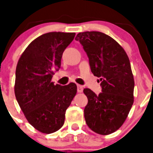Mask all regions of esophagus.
<instances>
[{
	"label": "esophagus",
	"instance_id": "1",
	"mask_svg": "<svg viewBox=\"0 0 153 153\" xmlns=\"http://www.w3.org/2000/svg\"><path fill=\"white\" fill-rule=\"evenodd\" d=\"M83 90V86L81 85H77V92L78 93H82Z\"/></svg>",
	"mask_w": 153,
	"mask_h": 153
}]
</instances>
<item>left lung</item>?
Masks as SVG:
<instances>
[{
	"instance_id": "obj_1",
	"label": "left lung",
	"mask_w": 153,
	"mask_h": 153,
	"mask_svg": "<svg viewBox=\"0 0 153 153\" xmlns=\"http://www.w3.org/2000/svg\"><path fill=\"white\" fill-rule=\"evenodd\" d=\"M89 58L93 75L100 78L102 92L83 90L88 103L84 117L98 134L115 132L125 122L133 104L134 79L126 53L111 36L99 31L79 33L75 38Z\"/></svg>"
}]
</instances>
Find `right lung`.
Returning a JSON list of instances; mask_svg holds the SVG:
<instances>
[{
    "mask_svg": "<svg viewBox=\"0 0 153 153\" xmlns=\"http://www.w3.org/2000/svg\"><path fill=\"white\" fill-rule=\"evenodd\" d=\"M75 33L50 32L31 42L18 60L14 93L17 101L30 125L44 133L63 126L66 110L76 93V85H54V71L61 66L64 50Z\"/></svg>",
    "mask_w": 153,
    "mask_h": 153,
    "instance_id": "obj_1",
    "label": "right lung"
}]
</instances>
